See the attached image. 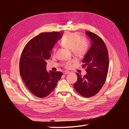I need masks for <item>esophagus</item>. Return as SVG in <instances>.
I'll return each mask as SVG.
<instances>
[{"mask_svg": "<svg viewBox=\"0 0 129 129\" xmlns=\"http://www.w3.org/2000/svg\"><path fill=\"white\" fill-rule=\"evenodd\" d=\"M70 72L69 71H65L63 72V74H64V75H66V74H70Z\"/></svg>", "mask_w": 129, "mask_h": 129, "instance_id": "1", "label": "esophagus"}]
</instances>
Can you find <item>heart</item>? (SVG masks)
Returning a JSON list of instances; mask_svg holds the SVG:
<instances>
[{"label": "heart", "instance_id": "obj_1", "mask_svg": "<svg viewBox=\"0 0 129 129\" xmlns=\"http://www.w3.org/2000/svg\"><path fill=\"white\" fill-rule=\"evenodd\" d=\"M61 44L67 49L72 50V53L77 57L84 56L88 48V41L84 37H80L77 33H70L64 37ZM72 61L70 60L65 64L66 68H69Z\"/></svg>", "mask_w": 129, "mask_h": 129}]
</instances>
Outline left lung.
Segmentation results:
<instances>
[{
	"label": "left lung",
	"instance_id": "left-lung-1",
	"mask_svg": "<svg viewBox=\"0 0 129 129\" xmlns=\"http://www.w3.org/2000/svg\"><path fill=\"white\" fill-rule=\"evenodd\" d=\"M86 35L91 41V46L82 62L87 74L84 76L76 73L77 82L75 89L84 97L95 95L104 86L109 68V56L104 41L95 33L87 31Z\"/></svg>",
	"mask_w": 129,
	"mask_h": 129
}]
</instances>
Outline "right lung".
<instances>
[{"mask_svg": "<svg viewBox=\"0 0 129 129\" xmlns=\"http://www.w3.org/2000/svg\"><path fill=\"white\" fill-rule=\"evenodd\" d=\"M62 36L58 32L41 33L31 39L22 51L19 63L20 76L29 90L38 97L48 96L63 75L60 72H47L45 62Z\"/></svg>", "mask_w": 129, "mask_h": 129, "instance_id": "obj_1", "label": "right lung"}]
</instances>
